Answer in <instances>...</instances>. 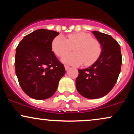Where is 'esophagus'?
<instances>
[{"mask_svg": "<svg viewBox=\"0 0 134 134\" xmlns=\"http://www.w3.org/2000/svg\"><path fill=\"white\" fill-rule=\"evenodd\" d=\"M65 69L66 70H68L69 69H70V67H69V66H68V65H65Z\"/></svg>", "mask_w": 134, "mask_h": 134, "instance_id": "1", "label": "esophagus"}]
</instances>
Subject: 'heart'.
Listing matches in <instances>:
<instances>
[{
  "label": "heart",
  "mask_w": 134,
  "mask_h": 134,
  "mask_svg": "<svg viewBox=\"0 0 134 134\" xmlns=\"http://www.w3.org/2000/svg\"><path fill=\"white\" fill-rule=\"evenodd\" d=\"M73 47V53L64 54ZM52 49L58 57H62V61L73 65H90L100 56L102 48L100 42L86 33L69 34L67 38L58 35L52 40Z\"/></svg>",
  "instance_id": "b5f03b06"
}]
</instances>
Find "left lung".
I'll use <instances>...</instances> for the list:
<instances>
[{"instance_id":"obj_1","label":"left lung","mask_w":134,"mask_h":134,"mask_svg":"<svg viewBox=\"0 0 134 134\" xmlns=\"http://www.w3.org/2000/svg\"><path fill=\"white\" fill-rule=\"evenodd\" d=\"M100 42L102 52L98 59L88 68L79 70L76 86L80 94L89 99L102 98L117 81L122 63L120 46L110 35L93 31Z\"/></svg>"}]
</instances>
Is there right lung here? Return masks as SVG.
<instances>
[{"instance_id":"right-lung-1","label":"right lung","mask_w":134,"mask_h":134,"mask_svg":"<svg viewBox=\"0 0 134 134\" xmlns=\"http://www.w3.org/2000/svg\"><path fill=\"white\" fill-rule=\"evenodd\" d=\"M59 33L40 29L28 34L16 50L15 68L19 85L27 96L37 100L50 98L57 90L65 70L52 51Z\"/></svg>"}]
</instances>
